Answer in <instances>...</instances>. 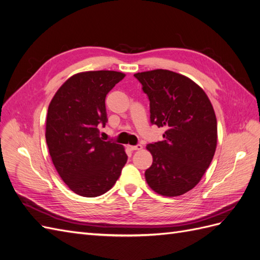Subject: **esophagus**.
I'll list each match as a JSON object with an SVG mask.
<instances>
[{"label":"esophagus","instance_id":"1","mask_svg":"<svg viewBox=\"0 0 260 260\" xmlns=\"http://www.w3.org/2000/svg\"><path fill=\"white\" fill-rule=\"evenodd\" d=\"M128 148L130 151H140V149H142L143 146L141 144H137V145H128Z\"/></svg>","mask_w":260,"mask_h":260}]
</instances>
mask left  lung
Returning a JSON list of instances; mask_svg holds the SVG:
<instances>
[{
    "instance_id": "1",
    "label": "left lung",
    "mask_w": 260,
    "mask_h": 260,
    "mask_svg": "<svg viewBox=\"0 0 260 260\" xmlns=\"http://www.w3.org/2000/svg\"><path fill=\"white\" fill-rule=\"evenodd\" d=\"M135 77L148 98L151 123L166 130L162 141L146 146L153 156L146 182L160 195H182L200 182L215 155L214 108L203 89L185 76L156 69Z\"/></svg>"
}]
</instances>
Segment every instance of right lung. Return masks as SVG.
<instances>
[{"mask_svg": "<svg viewBox=\"0 0 260 260\" xmlns=\"http://www.w3.org/2000/svg\"><path fill=\"white\" fill-rule=\"evenodd\" d=\"M124 78L111 70L77 74L55 93L45 139L52 161L68 187L84 198L111 190L128 156L122 145L100 138L105 127L107 93Z\"/></svg>", "mask_w": 260, "mask_h": 260, "instance_id": "right-lung-1", "label": "right lung"}]
</instances>
